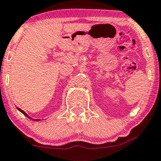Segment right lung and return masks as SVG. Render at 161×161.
I'll list each match as a JSON object with an SVG mask.
<instances>
[{
  "label": "right lung",
  "mask_w": 161,
  "mask_h": 161,
  "mask_svg": "<svg viewBox=\"0 0 161 161\" xmlns=\"http://www.w3.org/2000/svg\"><path fill=\"white\" fill-rule=\"evenodd\" d=\"M18 108V110H19V111H20V112H21V113H22V114H24V115H25V116H26V117L29 118V119H32V120H35V121H39V119H31V118H30V117H29V115H27V114H26V113H25V112H24V111H23V110H21V108Z\"/></svg>",
  "instance_id": "obj_1"
}]
</instances>
